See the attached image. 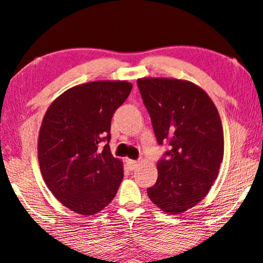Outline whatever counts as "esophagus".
Masks as SVG:
<instances>
[{"mask_svg": "<svg viewBox=\"0 0 263 263\" xmlns=\"http://www.w3.org/2000/svg\"><path fill=\"white\" fill-rule=\"evenodd\" d=\"M126 164H127V167L131 171L135 170V168L138 166V162L137 161H136V160H129V159H128V160H126Z\"/></svg>", "mask_w": 263, "mask_h": 263, "instance_id": "obj_1", "label": "esophagus"}]
</instances>
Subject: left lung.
I'll return each instance as SVG.
<instances>
[{"mask_svg":"<svg viewBox=\"0 0 263 263\" xmlns=\"http://www.w3.org/2000/svg\"><path fill=\"white\" fill-rule=\"evenodd\" d=\"M137 85L158 143L170 144L148 197L164 212L182 214L205 198L218 176L224 152L220 114L191 81L142 78Z\"/></svg>","mask_w":263,"mask_h":263,"instance_id":"left-lung-1","label":"left lung"}]
</instances>
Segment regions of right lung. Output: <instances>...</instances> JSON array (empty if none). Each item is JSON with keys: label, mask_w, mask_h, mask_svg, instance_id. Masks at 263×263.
Returning a JSON list of instances; mask_svg holds the SVG:
<instances>
[{"label": "right lung", "mask_w": 263, "mask_h": 263, "mask_svg": "<svg viewBox=\"0 0 263 263\" xmlns=\"http://www.w3.org/2000/svg\"><path fill=\"white\" fill-rule=\"evenodd\" d=\"M131 89L127 81L74 86L43 116L37 143L42 177L53 195L76 214L96 215L120 187L124 166L110 153V125Z\"/></svg>", "instance_id": "1"}]
</instances>
